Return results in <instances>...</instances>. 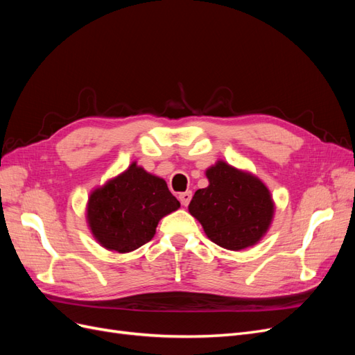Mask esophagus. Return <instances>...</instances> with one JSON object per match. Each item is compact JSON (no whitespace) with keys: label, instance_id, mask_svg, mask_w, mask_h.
Here are the masks:
<instances>
[{"label":"esophagus","instance_id":"1","mask_svg":"<svg viewBox=\"0 0 355 355\" xmlns=\"http://www.w3.org/2000/svg\"><path fill=\"white\" fill-rule=\"evenodd\" d=\"M191 198H192V192L191 191L180 192V194H179V201L182 202V206H188Z\"/></svg>","mask_w":355,"mask_h":355}]
</instances>
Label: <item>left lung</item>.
Wrapping results in <instances>:
<instances>
[{
  "label": "left lung",
  "mask_w": 355,
  "mask_h": 355,
  "mask_svg": "<svg viewBox=\"0 0 355 355\" xmlns=\"http://www.w3.org/2000/svg\"><path fill=\"white\" fill-rule=\"evenodd\" d=\"M209 187L198 189L189 213L207 237L228 250H241L259 241L270 228L274 202L270 191L250 173L218 161L206 171Z\"/></svg>",
  "instance_id": "1"
}]
</instances>
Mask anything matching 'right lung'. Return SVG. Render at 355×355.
Instances as JSON below:
<instances>
[{"instance_id": "1", "label": "right lung", "mask_w": 355, "mask_h": 355, "mask_svg": "<svg viewBox=\"0 0 355 355\" xmlns=\"http://www.w3.org/2000/svg\"><path fill=\"white\" fill-rule=\"evenodd\" d=\"M179 207L166 180L133 163L92 192L87 220L94 239L105 249L127 253L151 241L159 219Z\"/></svg>"}]
</instances>
